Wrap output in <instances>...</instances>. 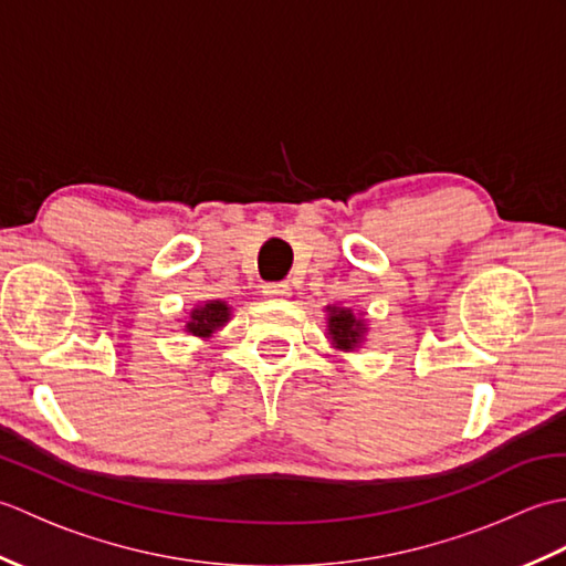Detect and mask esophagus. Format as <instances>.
<instances>
[{"instance_id":"obj_1","label":"esophagus","mask_w":566,"mask_h":566,"mask_svg":"<svg viewBox=\"0 0 566 566\" xmlns=\"http://www.w3.org/2000/svg\"><path fill=\"white\" fill-rule=\"evenodd\" d=\"M262 294L270 296V298H284V296L292 294V290H290V284H284V282H270V284L262 286Z\"/></svg>"}]
</instances>
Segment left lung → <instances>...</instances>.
Here are the masks:
<instances>
[{
	"label": "left lung",
	"mask_w": 566,
	"mask_h": 566,
	"mask_svg": "<svg viewBox=\"0 0 566 566\" xmlns=\"http://www.w3.org/2000/svg\"><path fill=\"white\" fill-rule=\"evenodd\" d=\"M365 333V321L357 318L353 308L328 306V338L338 350H355L357 345H363Z\"/></svg>",
	"instance_id": "1"
}]
</instances>
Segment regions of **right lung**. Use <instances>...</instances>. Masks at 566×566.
<instances>
[{"label":"right lung","mask_w":566,"mask_h":566,"mask_svg":"<svg viewBox=\"0 0 566 566\" xmlns=\"http://www.w3.org/2000/svg\"><path fill=\"white\" fill-rule=\"evenodd\" d=\"M228 318H231V306L226 302H219V298H213V302H203L191 311L185 328L187 333L197 335V338H209L213 331L226 326Z\"/></svg>","instance_id":"1"}]
</instances>
